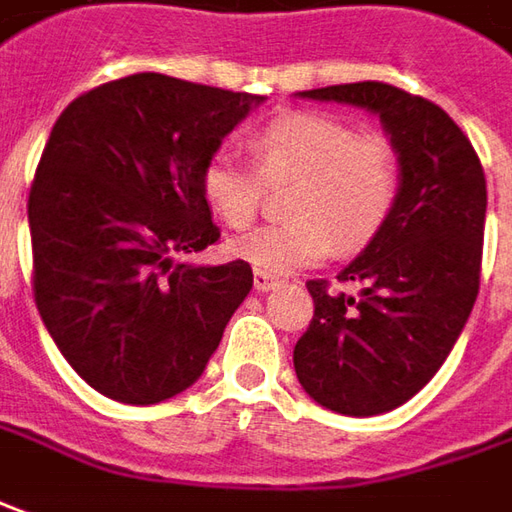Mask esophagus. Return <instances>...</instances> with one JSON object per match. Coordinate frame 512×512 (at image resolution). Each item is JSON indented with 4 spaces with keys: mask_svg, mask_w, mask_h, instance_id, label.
<instances>
[{
    "mask_svg": "<svg viewBox=\"0 0 512 512\" xmlns=\"http://www.w3.org/2000/svg\"><path fill=\"white\" fill-rule=\"evenodd\" d=\"M277 285H280V280H277V277H271V274H266V271H255L257 291H274Z\"/></svg>",
    "mask_w": 512,
    "mask_h": 512,
    "instance_id": "esophagus-1",
    "label": "esophagus"
}]
</instances>
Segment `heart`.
I'll use <instances>...</instances> for the list:
<instances>
[{
  "mask_svg": "<svg viewBox=\"0 0 512 512\" xmlns=\"http://www.w3.org/2000/svg\"><path fill=\"white\" fill-rule=\"evenodd\" d=\"M252 156L257 171L229 151L212 154L201 168V193L227 227L246 229L263 204V182H294L285 198L288 221L229 243V255L271 277L325 260L333 243L344 252L370 243L401 196L395 145L328 114L271 120L252 137Z\"/></svg>",
  "mask_w": 512,
  "mask_h": 512,
  "instance_id": "b5f03b06",
  "label": "heart"
}]
</instances>
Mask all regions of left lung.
Masks as SVG:
<instances>
[{"label": "left lung", "instance_id": "obj_1", "mask_svg": "<svg viewBox=\"0 0 512 512\" xmlns=\"http://www.w3.org/2000/svg\"><path fill=\"white\" fill-rule=\"evenodd\" d=\"M381 117L401 159V196L339 271L358 294L311 280L314 319L294 347L302 389L350 417L384 415L443 367L479 294L488 187L471 139L440 106L378 81L300 92Z\"/></svg>", "mask_w": 512, "mask_h": 512}]
</instances>
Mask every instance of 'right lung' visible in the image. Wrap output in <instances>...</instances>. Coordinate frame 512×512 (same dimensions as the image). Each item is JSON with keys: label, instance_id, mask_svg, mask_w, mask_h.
Wrapping results in <instances>:
<instances>
[{"label": "right lung", "instance_id": "obj_1", "mask_svg": "<svg viewBox=\"0 0 512 512\" xmlns=\"http://www.w3.org/2000/svg\"><path fill=\"white\" fill-rule=\"evenodd\" d=\"M263 97L137 72L75 97L27 198L33 294L72 370L111 401L193 387L252 266L179 263L221 238L201 168Z\"/></svg>", "mask_w": 512, "mask_h": 512}]
</instances>
